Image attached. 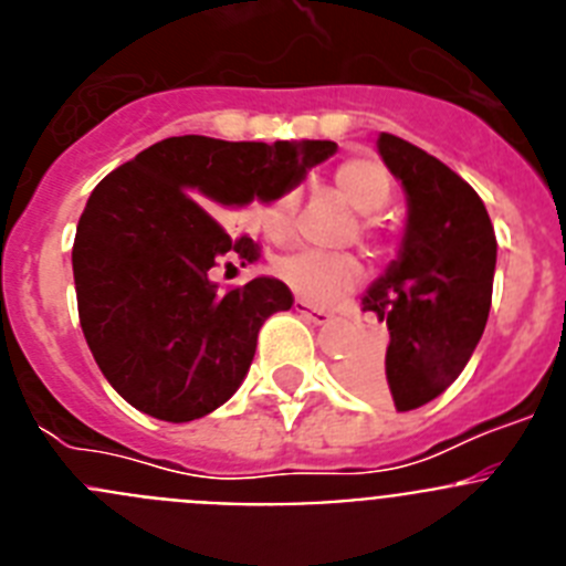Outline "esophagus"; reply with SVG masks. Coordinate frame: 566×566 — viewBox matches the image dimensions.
I'll use <instances>...</instances> for the list:
<instances>
[{"label":"esophagus","instance_id":"1","mask_svg":"<svg viewBox=\"0 0 566 566\" xmlns=\"http://www.w3.org/2000/svg\"><path fill=\"white\" fill-rule=\"evenodd\" d=\"M294 308H297V314H303L308 323H314V326H326L328 319L334 317V314L326 312V308H312L308 303H303V300H297V303H294Z\"/></svg>","mask_w":566,"mask_h":566}]
</instances>
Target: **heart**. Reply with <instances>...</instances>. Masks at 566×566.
<instances>
[{
  "mask_svg": "<svg viewBox=\"0 0 566 566\" xmlns=\"http://www.w3.org/2000/svg\"><path fill=\"white\" fill-rule=\"evenodd\" d=\"M339 192L348 198L354 209L363 214H374L379 209L388 207L391 201V178L385 172V167L374 158H348L334 172ZM294 212H297V189H286L277 195L266 207H260L258 227L269 240L280 243L292 234ZM365 238H377V227L371 221H365ZM274 274L280 283H286L300 300L306 303H328V300L339 297L343 292L354 286L359 280V266L352 254L339 252H317V249H303V252H292L286 258H280L274 263Z\"/></svg>",
  "mask_w": 566,
  "mask_h": 566,
  "instance_id": "obj_1",
  "label": "heart"
}]
</instances>
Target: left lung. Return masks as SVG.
Here are the masks:
<instances>
[{
  "label": "left lung",
  "mask_w": 566,
  "mask_h": 566,
  "mask_svg": "<svg viewBox=\"0 0 566 566\" xmlns=\"http://www.w3.org/2000/svg\"><path fill=\"white\" fill-rule=\"evenodd\" d=\"M385 167L408 195L402 249L363 297L388 326L382 354H357L345 382L397 411L431 402L462 374L490 314L496 232L476 189L424 149L382 133Z\"/></svg>",
  "instance_id": "left-lung-1"
}]
</instances>
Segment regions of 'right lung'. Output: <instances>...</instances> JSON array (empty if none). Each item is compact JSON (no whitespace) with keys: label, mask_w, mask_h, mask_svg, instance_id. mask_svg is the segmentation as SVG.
<instances>
[{"label":"right lung","mask_w":566,"mask_h":566,"mask_svg":"<svg viewBox=\"0 0 566 566\" xmlns=\"http://www.w3.org/2000/svg\"><path fill=\"white\" fill-rule=\"evenodd\" d=\"M334 149L178 135L93 189L73 240L78 323L107 382L133 408L192 422L238 391L260 326L294 297L274 277L227 292L209 280L229 258H260L249 234L229 238L214 214L274 201Z\"/></svg>","instance_id":"add662e5"}]
</instances>
